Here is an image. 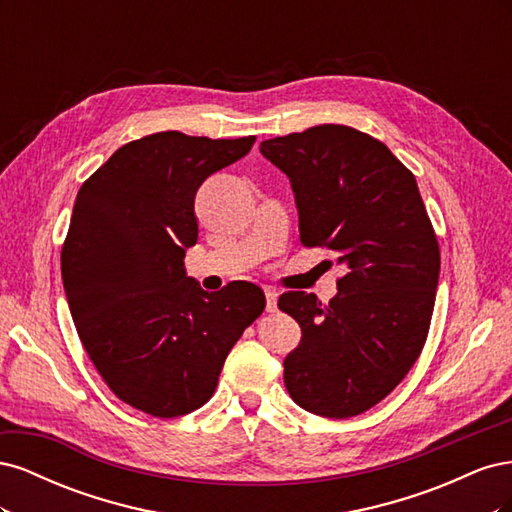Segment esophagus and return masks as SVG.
<instances>
[{
  "label": "esophagus",
  "instance_id": "34e87169",
  "mask_svg": "<svg viewBox=\"0 0 512 512\" xmlns=\"http://www.w3.org/2000/svg\"><path fill=\"white\" fill-rule=\"evenodd\" d=\"M265 294H267V312H275V309H277V294H280V292L269 286V288H265Z\"/></svg>",
  "mask_w": 512,
  "mask_h": 512
}]
</instances>
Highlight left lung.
<instances>
[{
    "mask_svg": "<svg viewBox=\"0 0 512 512\" xmlns=\"http://www.w3.org/2000/svg\"><path fill=\"white\" fill-rule=\"evenodd\" d=\"M260 153L290 179L305 247L346 269L337 297L284 292L301 327L284 384L303 410L356 416L406 378L429 333L440 245L412 170L378 138L339 123L269 138Z\"/></svg>",
    "mask_w": 512,
    "mask_h": 512,
    "instance_id": "obj_1",
    "label": "left lung"
}]
</instances>
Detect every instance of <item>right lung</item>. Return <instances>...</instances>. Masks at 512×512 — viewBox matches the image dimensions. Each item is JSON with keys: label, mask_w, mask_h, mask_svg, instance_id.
<instances>
[{"label": "right lung", "mask_w": 512, "mask_h": 512, "mask_svg": "<svg viewBox=\"0 0 512 512\" xmlns=\"http://www.w3.org/2000/svg\"><path fill=\"white\" fill-rule=\"evenodd\" d=\"M254 141L149 134L119 147L76 194L61 245L74 327L108 389L145 414L207 404L228 352L265 312L256 284L205 292L183 269L198 239L196 190Z\"/></svg>", "instance_id": "right-lung-1"}]
</instances>
